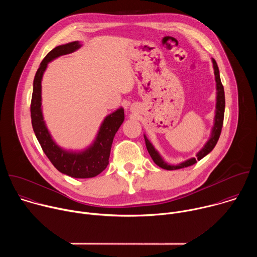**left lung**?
I'll list each match as a JSON object with an SVG mask.
<instances>
[{
  "instance_id": "obj_1",
  "label": "left lung",
  "mask_w": 257,
  "mask_h": 257,
  "mask_svg": "<svg viewBox=\"0 0 257 257\" xmlns=\"http://www.w3.org/2000/svg\"><path fill=\"white\" fill-rule=\"evenodd\" d=\"M212 65H213V71H214V78H215V85H216V103H215V115H214V121H213V127L211 129L210 137L204 144L203 148L196 154V158H191L185 162H182L178 165H170L164 161V159L161 157L159 152L154 148V145L151 143V141L148 139L144 135V140H145V145L146 149H148V152L150 156L152 157L153 161L155 162L156 165L161 167L162 169L165 170H178V169H183V168H187L189 166L194 165L197 163V161H200L203 159L206 155H208L215 146L219 135H221L222 132V127H223V122H224V115H225V91H224V86L221 81V77H219V71L217 64L214 59H211Z\"/></svg>"
}]
</instances>
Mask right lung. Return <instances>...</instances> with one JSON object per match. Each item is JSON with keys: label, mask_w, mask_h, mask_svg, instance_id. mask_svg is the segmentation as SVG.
I'll return each mask as SVG.
<instances>
[{"label": "right lung", "mask_w": 257, "mask_h": 257, "mask_svg": "<svg viewBox=\"0 0 257 257\" xmlns=\"http://www.w3.org/2000/svg\"><path fill=\"white\" fill-rule=\"evenodd\" d=\"M81 47L79 42L61 45L52 50L42 61L35 73L30 104L31 124L42 149L54 167L62 174L73 178H92L100 174L108 165L109 154L115 134L124 121V108L121 106L107 115L101 123L92 144L81 152L66 151L59 146L46 125L42 109V80L48 64L56 58L71 54Z\"/></svg>", "instance_id": "1"}]
</instances>
